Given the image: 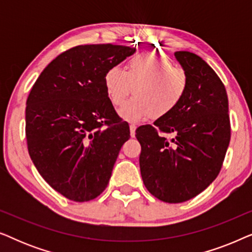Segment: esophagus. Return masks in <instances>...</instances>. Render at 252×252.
Here are the masks:
<instances>
[{
  "label": "esophagus",
  "instance_id": "obj_1",
  "mask_svg": "<svg viewBox=\"0 0 252 252\" xmlns=\"http://www.w3.org/2000/svg\"><path fill=\"white\" fill-rule=\"evenodd\" d=\"M135 129H136V126L134 125V124H130L129 130H130V136H132V137L135 136Z\"/></svg>",
  "mask_w": 252,
  "mask_h": 252
}]
</instances>
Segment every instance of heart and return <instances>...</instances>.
Wrapping results in <instances>:
<instances>
[{"label":"heart","mask_w":252,"mask_h":252,"mask_svg":"<svg viewBox=\"0 0 252 252\" xmlns=\"http://www.w3.org/2000/svg\"><path fill=\"white\" fill-rule=\"evenodd\" d=\"M105 86L115 106L122 105L136 88V95L123 102L118 115L128 122H139L149 116L161 118L174 111L187 93L188 77L163 57L137 55L127 62L126 71L118 66L110 68Z\"/></svg>","instance_id":"obj_1"}]
</instances>
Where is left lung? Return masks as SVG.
Masks as SVG:
<instances>
[{
	"mask_svg": "<svg viewBox=\"0 0 252 252\" xmlns=\"http://www.w3.org/2000/svg\"><path fill=\"white\" fill-rule=\"evenodd\" d=\"M188 89L170 115L141 126L140 170L146 188L160 201H188L215 181L230 140L228 97L211 66L196 54L175 51ZM172 133L167 140L159 133Z\"/></svg>",
	"mask_w": 252,
	"mask_h": 252,
	"instance_id": "left-lung-1",
	"label": "left lung"
}]
</instances>
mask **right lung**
<instances>
[{
  "mask_svg": "<svg viewBox=\"0 0 252 252\" xmlns=\"http://www.w3.org/2000/svg\"><path fill=\"white\" fill-rule=\"evenodd\" d=\"M135 50L111 43L71 48L48 64L31 89L25 112L31 159L71 201L101 195L129 139L128 124L109 98L105 75Z\"/></svg>",
  "mask_w": 252,
  "mask_h": 252,
  "instance_id": "1",
  "label": "right lung"
}]
</instances>
